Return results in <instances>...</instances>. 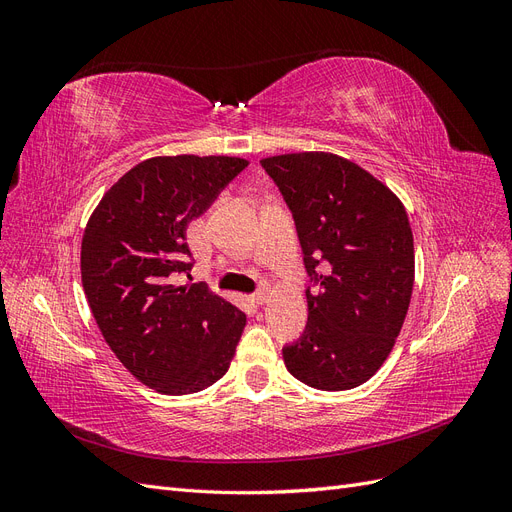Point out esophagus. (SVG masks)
<instances>
[{"label":"esophagus","mask_w":512,"mask_h":512,"mask_svg":"<svg viewBox=\"0 0 512 512\" xmlns=\"http://www.w3.org/2000/svg\"><path fill=\"white\" fill-rule=\"evenodd\" d=\"M252 301H254L256 305H265V303L269 301V292H267V290H258L256 294H252Z\"/></svg>","instance_id":"esophagus-1"}]
</instances>
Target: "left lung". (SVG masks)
Listing matches in <instances>:
<instances>
[{
    "label": "left lung",
    "mask_w": 512,
    "mask_h": 512,
    "mask_svg": "<svg viewBox=\"0 0 512 512\" xmlns=\"http://www.w3.org/2000/svg\"><path fill=\"white\" fill-rule=\"evenodd\" d=\"M297 224L307 294L301 342L284 348L290 374L318 391H350L391 354L414 286V239L397 194L327 151L262 158Z\"/></svg>",
    "instance_id": "1"
}]
</instances>
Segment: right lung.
I'll return each mask as SVG.
<instances>
[{"label": "right lung", "instance_id": "add662e5", "mask_svg": "<svg viewBox=\"0 0 512 512\" xmlns=\"http://www.w3.org/2000/svg\"><path fill=\"white\" fill-rule=\"evenodd\" d=\"M250 164L230 156H158L130 168L91 213L81 280L104 342L149 389L190 395L230 367L245 314L203 284H168L190 269L188 224Z\"/></svg>", "mask_w": 512, "mask_h": 512}]
</instances>
